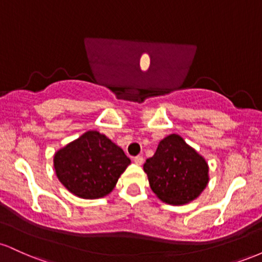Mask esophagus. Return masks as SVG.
Returning a JSON list of instances; mask_svg holds the SVG:
<instances>
[{
  "label": "esophagus",
  "mask_w": 262,
  "mask_h": 262,
  "mask_svg": "<svg viewBox=\"0 0 262 262\" xmlns=\"http://www.w3.org/2000/svg\"><path fill=\"white\" fill-rule=\"evenodd\" d=\"M143 161H144V158L141 155H138V156H135L134 158V162L135 164H138V165H141L143 164Z\"/></svg>",
  "instance_id": "34e87169"
}]
</instances>
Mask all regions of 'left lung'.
Here are the masks:
<instances>
[{"mask_svg":"<svg viewBox=\"0 0 262 262\" xmlns=\"http://www.w3.org/2000/svg\"><path fill=\"white\" fill-rule=\"evenodd\" d=\"M144 171L152 192L169 204H185L200 196L208 183V165L180 135L171 134L159 143Z\"/></svg>","mask_w":262,"mask_h":262,"instance_id":"8db88e82","label":"left lung"}]
</instances>
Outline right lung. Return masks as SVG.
Masks as SVG:
<instances>
[{
    "instance_id": "add662e5",
    "label": "right lung",
    "mask_w": 262,
    "mask_h": 262,
    "mask_svg": "<svg viewBox=\"0 0 262 262\" xmlns=\"http://www.w3.org/2000/svg\"><path fill=\"white\" fill-rule=\"evenodd\" d=\"M130 160L106 135L90 130L60 149L54 167L71 193L86 200L106 196L114 188Z\"/></svg>"
}]
</instances>
